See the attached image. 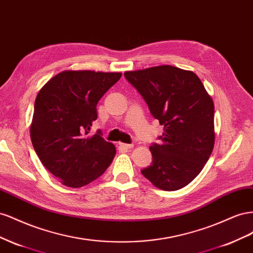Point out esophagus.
Segmentation results:
<instances>
[{
	"label": "esophagus",
	"instance_id": "esophagus-1",
	"mask_svg": "<svg viewBox=\"0 0 253 253\" xmlns=\"http://www.w3.org/2000/svg\"><path fill=\"white\" fill-rule=\"evenodd\" d=\"M120 146L124 149H130L133 147V144H126V143H120Z\"/></svg>",
	"mask_w": 253,
	"mask_h": 253
}]
</instances>
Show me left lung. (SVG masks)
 Here are the masks:
<instances>
[{
  "label": "left lung",
  "instance_id": "8db88e82",
  "mask_svg": "<svg viewBox=\"0 0 253 253\" xmlns=\"http://www.w3.org/2000/svg\"><path fill=\"white\" fill-rule=\"evenodd\" d=\"M125 78L163 126L160 144L149 147L153 163L143 176L163 191L192 182L210 158L215 142L214 104L192 71L158 66L127 71Z\"/></svg>",
  "mask_w": 253,
  "mask_h": 253
}]
</instances>
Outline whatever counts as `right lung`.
Instances as JSON below:
<instances>
[{
    "label": "right lung",
    "instance_id": "1",
    "mask_svg": "<svg viewBox=\"0 0 253 253\" xmlns=\"http://www.w3.org/2000/svg\"><path fill=\"white\" fill-rule=\"evenodd\" d=\"M122 73L67 70L42 86L35 100L31 139L46 169L63 185L82 187L102 176L115 146L102 133L88 135L96 105Z\"/></svg>",
    "mask_w": 253,
    "mask_h": 253
}]
</instances>
